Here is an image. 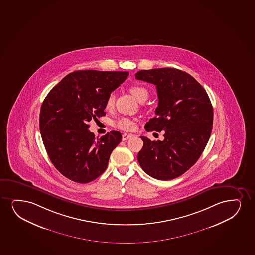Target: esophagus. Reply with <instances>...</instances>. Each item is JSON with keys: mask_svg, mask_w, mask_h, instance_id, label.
I'll return each mask as SVG.
<instances>
[{"mask_svg": "<svg viewBox=\"0 0 255 255\" xmlns=\"http://www.w3.org/2000/svg\"><path fill=\"white\" fill-rule=\"evenodd\" d=\"M132 134L131 133H123V140H127V139H130L131 137H132Z\"/></svg>", "mask_w": 255, "mask_h": 255, "instance_id": "34e87169", "label": "esophagus"}]
</instances>
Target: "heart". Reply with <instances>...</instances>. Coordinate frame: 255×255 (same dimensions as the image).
Here are the masks:
<instances>
[{
  "instance_id": "1",
  "label": "heart",
  "mask_w": 255,
  "mask_h": 255,
  "mask_svg": "<svg viewBox=\"0 0 255 255\" xmlns=\"http://www.w3.org/2000/svg\"><path fill=\"white\" fill-rule=\"evenodd\" d=\"M130 92L136 100L139 102L145 100L148 97V91L141 85H132V87L130 88ZM114 103H115V97L113 94H110L105 102V108L107 110H111L114 107ZM113 126L123 131H131L135 128V122L134 120L128 117H120L114 122Z\"/></svg>"
}]
</instances>
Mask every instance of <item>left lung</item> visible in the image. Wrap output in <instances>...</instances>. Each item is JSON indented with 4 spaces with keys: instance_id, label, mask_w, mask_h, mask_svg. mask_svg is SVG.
I'll list each match as a JSON object with an SVG mask.
<instances>
[{
    "instance_id": "1",
    "label": "left lung",
    "mask_w": 255,
    "mask_h": 255,
    "mask_svg": "<svg viewBox=\"0 0 255 255\" xmlns=\"http://www.w3.org/2000/svg\"><path fill=\"white\" fill-rule=\"evenodd\" d=\"M136 79L156 85V116L145 125L147 132L164 131L163 141L141 136L138 153L142 170L158 180H171L187 171L200 158L210 139L213 107L203 86L175 68L142 70Z\"/></svg>"
}]
</instances>
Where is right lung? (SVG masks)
Here are the masks:
<instances>
[{
  "mask_svg": "<svg viewBox=\"0 0 255 255\" xmlns=\"http://www.w3.org/2000/svg\"><path fill=\"white\" fill-rule=\"evenodd\" d=\"M128 76V71H74L52 88L43 102L39 114L43 143L55 168L70 180L90 183L106 170L122 134L111 131L96 139L88 123L106 115L107 97Z\"/></svg>",
  "mask_w": 255,
  "mask_h": 255,
  "instance_id": "add662e5",
  "label": "right lung"
}]
</instances>
